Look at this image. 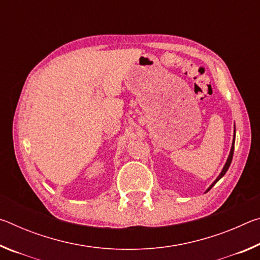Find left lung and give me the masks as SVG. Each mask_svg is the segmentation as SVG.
<instances>
[{
	"instance_id": "obj_1",
	"label": "left lung",
	"mask_w": 260,
	"mask_h": 260,
	"mask_svg": "<svg viewBox=\"0 0 260 260\" xmlns=\"http://www.w3.org/2000/svg\"><path fill=\"white\" fill-rule=\"evenodd\" d=\"M234 143H235V131H234V140H233V144H232V149H231V152H230V156H228V158H227V161H226V164H225V166H223V169H222V171H221V173L219 174V177L215 179V181L211 184V186L208 188V190L206 191H209L211 188H212L215 183H217L220 179H221L223 175L226 174V172H227V170L230 169V166H231V162H232V159H233V153H234Z\"/></svg>"
}]
</instances>
